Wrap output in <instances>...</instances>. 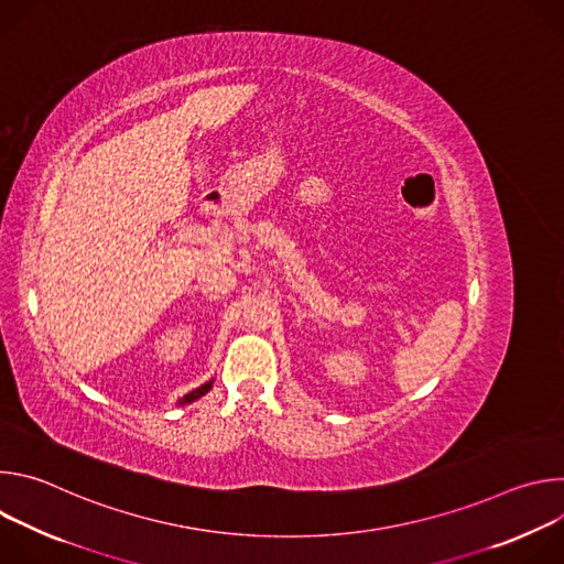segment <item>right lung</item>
I'll list each match as a JSON object with an SVG mask.
<instances>
[{
    "label": "right lung",
    "mask_w": 564,
    "mask_h": 564,
    "mask_svg": "<svg viewBox=\"0 0 564 564\" xmlns=\"http://www.w3.org/2000/svg\"><path fill=\"white\" fill-rule=\"evenodd\" d=\"M209 388H212V381H207V383H203L200 388H196V390H192L189 394H185L183 399H181V404H192V401H196L198 397H203L205 392H209Z\"/></svg>",
    "instance_id": "obj_1"
}]
</instances>
